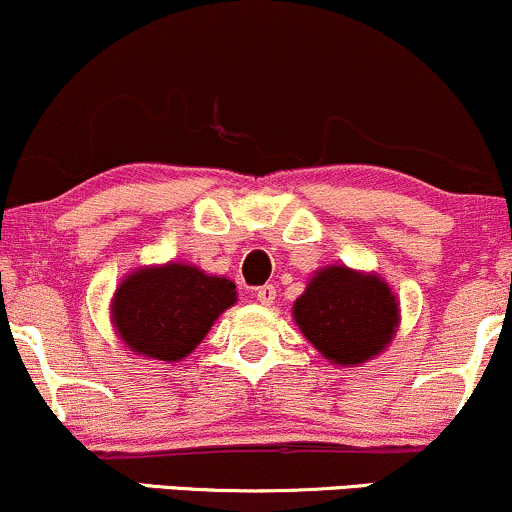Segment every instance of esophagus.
I'll return each mask as SVG.
<instances>
[{
  "label": "esophagus",
  "mask_w": 512,
  "mask_h": 512,
  "mask_svg": "<svg viewBox=\"0 0 512 512\" xmlns=\"http://www.w3.org/2000/svg\"><path fill=\"white\" fill-rule=\"evenodd\" d=\"M255 299L262 303V306H272L274 299H277V286L265 284L255 291Z\"/></svg>",
  "instance_id": "1"
}]
</instances>
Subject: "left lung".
<instances>
[{"instance_id": "8db88e82", "label": "left lung", "mask_w": 512, "mask_h": 512, "mask_svg": "<svg viewBox=\"0 0 512 512\" xmlns=\"http://www.w3.org/2000/svg\"><path fill=\"white\" fill-rule=\"evenodd\" d=\"M294 320L325 359L357 367L384 352L401 318L384 279L333 265L308 282L294 303Z\"/></svg>"}]
</instances>
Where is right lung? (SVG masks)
<instances>
[{
	"instance_id": "right-lung-1",
	"label": "right lung",
	"mask_w": 512,
	"mask_h": 512,
	"mask_svg": "<svg viewBox=\"0 0 512 512\" xmlns=\"http://www.w3.org/2000/svg\"><path fill=\"white\" fill-rule=\"evenodd\" d=\"M238 301L235 284L182 262L138 267L116 289L111 323L136 355L179 362Z\"/></svg>"
}]
</instances>
